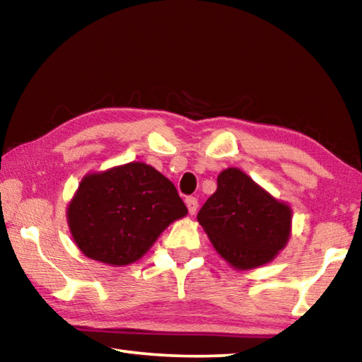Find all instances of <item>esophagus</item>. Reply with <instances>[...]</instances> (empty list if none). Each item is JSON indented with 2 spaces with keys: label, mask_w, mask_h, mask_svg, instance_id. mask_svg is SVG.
I'll list each match as a JSON object with an SVG mask.
<instances>
[{
  "label": "esophagus",
  "mask_w": 362,
  "mask_h": 362,
  "mask_svg": "<svg viewBox=\"0 0 362 362\" xmlns=\"http://www.w3.org/2000/svg\"><path fill=\"white\" fill-rule=\"evenodd\" d=\"M185 204L188 207V212L193 216V214L196 212V209H198V199L193 198V196H188V198L185 199Z\"/></svg>",
  "instance_id": "obj_1"
}]
</instances>
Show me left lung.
Segmentation results:
<instances>
[{
    "instance_id": "left-lung-1",
    "label": "left lung",
    "mask_w": 362,
    "mask_h": 362,
    "mask_svg": "<svg viewBox=\"0 0 362 362\" xmlns=\"http://www.w3.org/2000/svg\"><path fill=\"white\" fill-rule=\"evenodd\" d=\"M198 222L222 259L236 269H252L286 247L292 209L241 169L228 168L218 174L216 193L201 207Z\"/></svg>"
}]
</instances>
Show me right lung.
Here are the masks:
<instances>
[{
    "instance_id": "1",
    "label": "right lung",
    "mask_w": 362,
    "mask_h": 362,
    "mask_svg": "<svg viewBox=\"0 0 362 362\" xmlns=\"http://www.w3.org/2000/svg\"><path fill=\"white\" fill-rule=\"evenodd\" d=\"M187 214L173 182L150 164L132 161L86 174L66 207V222L88 259L124 267L142 259Z\"/></svg>"
}]
</instances>
